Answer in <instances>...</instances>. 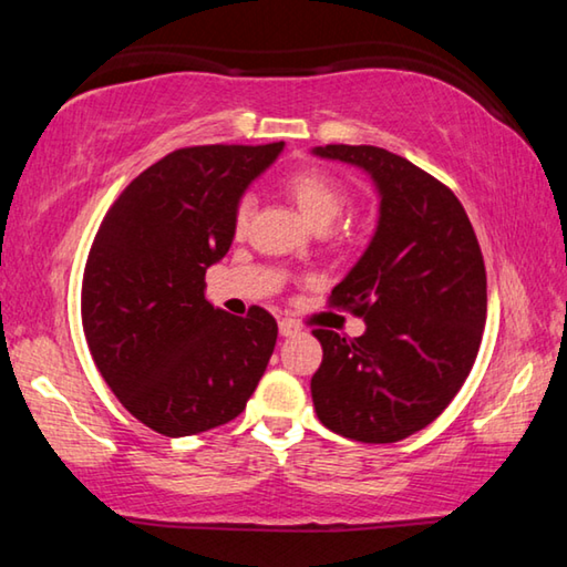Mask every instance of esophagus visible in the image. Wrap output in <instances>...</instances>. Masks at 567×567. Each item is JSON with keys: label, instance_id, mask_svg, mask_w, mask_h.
Segmentation results:
<instances>
[{"label": "esophagus", "instance_id": "esophagus-1", "mask_svg": "<svg viewBox=\"0 0 567 567\" xmlns=\"http://www.w3.org/2000/svg\"><path fill=\"white\" fill-rule=\"evenodd\" d=\"M297 332H300V324L292 322V320H280V334H282V338H295Z\"/></svg>", "mask_w": 567, "mask_h": 567}]
</instances>
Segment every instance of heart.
Returning a JSON list of instances; mask_svg holds the SVG:
<instances>
[{
    "label": "heart",
    "instance_id": "heart-1",
    "mask_svg": "<svg viewBox=\"0 0 567 567\" xmlns=\"http://www.w3.org/2000/svg\"><path fill=\"white\" fill-rule=\"evenodd\" d=\"M285 192L290 195V199L297 205V209H300L307 223L318 229V233L338 223L344 207L350 203L348 187H344L338 177L330 175V172L318 167L297 169L295 175L285 179ZM249 215H252V199L245 197L243 203L237 205L235 213L237 233H243L247 227Z\"/></svg>",
    "mask_w": 567,
    "mask_h": 567
}]
</instances>
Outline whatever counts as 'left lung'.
I'll return each mask as SVG.
<instances>
[{"label":"left lung","mask_w":567,"mask_h":567,"mask_svg":"<svg viewBox=\"0 0 567 567\" xmlns=\"http://www.w3.org/2000/svg\"><path fill=\"white\" fill-rule=\"evenodd\" d=\"M370 175L378 227L330 302L364 320L360 338L315 330L322 364L315 412L358 443H398L427 427L473 370L487 287L473 225L443 182L372 145L315 147Z\"/></svg>","instance_id":"8db88e82"}]
</instances>
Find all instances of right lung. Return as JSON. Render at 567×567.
I'll list each match as a JSON object with an SVG mask.
<instances>
[{
	"label": "right lung",
	"instance_id": "add662e5",
	"mask_svg": "<svg viewBox=\"0 0 567 567\" xmlns=\"http://www.w3.org/2000/svg\"><path fill=\"white\" fill-rule=\"evenodd\" d=\"M282 142L175 150L134 177L104 215L84 267L82 328L94 364L134 417L167 437L235 420L265 375L277 322L205 300L245 189Z\"/></svg>",
	"mask_w": 567,
	"mask_h": 567
}]
</instances>
